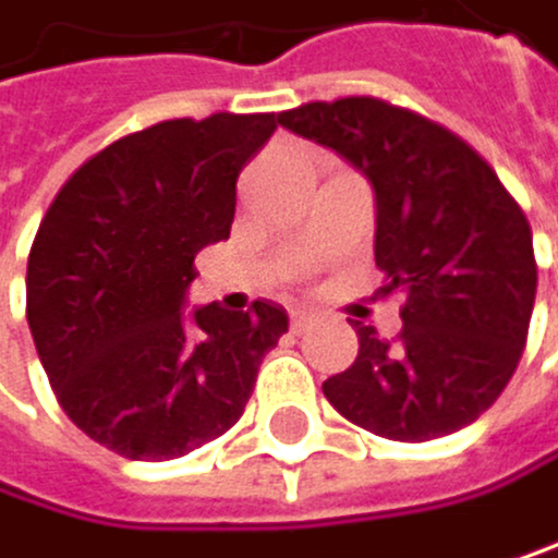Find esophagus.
Returning a JSON list of instances; mask_svg holds the SVG:
<instances>
[{
    "label": "esophagus",
    "instance_id": "34e87169",
    "mask_svg": "<svg viewBox=\"0 0 558 558\" xmlns=\"http://www.w3.org/2000/svg\"><path fill=\"white\" fill-rule=\"evenodd\" d=\"M315 312H304V307H298V312H291V331L294 335H304L307 328H315Z\"/></svg>",
    "mask_w": 558,
    "mask_h": 558
}]
</instances>
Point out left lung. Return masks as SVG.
I'll list each match as a JSON object with an SVG mask.
<instances>
[{
	"label": "left lung",
	"mask_w": 558,
	"mask_h": 558,
	"mask_svg": "<svg viewBox=\"0 0 558 558\" xmlns=\"http://www.w3.org/2000/svg\"><path fill=\"white\" fill-rule=\"evenodd\" d=\"M277 121L373 182L379 291L403 294L392 342L352 322L359 355L325 379L328 403L403 444L468 427L501 396L529 339L538 267L522 206L464 138L389 100H312Z\"/></svg>",
	"instance_id": "obj_1"
}]
</instances>
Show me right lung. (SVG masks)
<instances>
[{
    "label": "right lung",
    "instance_id": "right-lung-1",
    "mask_svg": "<svg viewBox=\"0 0 558 558\" xmlns=\"http://www.w3.org/2000/svg\"><path fill=\"white\" fill-rule=\"evenodd\" d=\"M274 114L219 111L124 135L73 172L36 230L26 322L57 403L131 461H172L243 416L281 304L182 312L196 254L230 236L236 179Z\"/></svg>",
    "mask_w": 558,
    "mask_h": 558
}]
</instances>
